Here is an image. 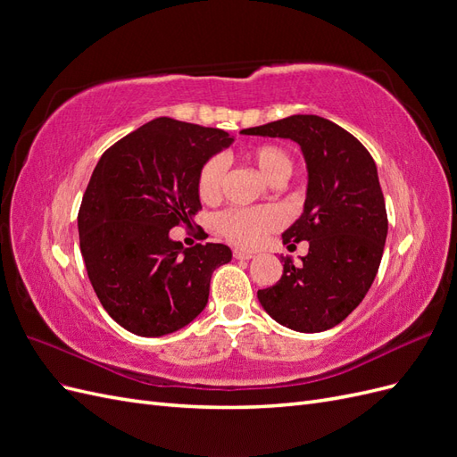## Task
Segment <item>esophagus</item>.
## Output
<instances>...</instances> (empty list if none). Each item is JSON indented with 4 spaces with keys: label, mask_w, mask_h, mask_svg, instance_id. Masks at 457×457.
<instances>
[{
    "label": "esophagus",
    "mask_w": 457,
    "mask_h": 457,
    "mask_svg": "<svg viewBox=\"0 0 457 457\" xmlns=\"http://www.w3.org/2000/svg\"><path fill=\"white\" fill-rule=\"evenodd\" d=\"M232 257L234 259H253V253H250V252H242V250H234L232 252Z\"/></svg>",
    "instance_id": "1"
}]
</instances>
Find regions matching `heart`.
I'll return each mask as SVG.
<instances>
[{
	"instance_id": "obj_1",
	"label": "heart",
	"mask_w": 457,
	"mask_h": 457,
	"mask_svg": "<svg viewBox=\"0 0 457 457\" xmlns=\"http://www.w3.org/2000/svg\"><path fill=\"white\" fill-rule=\"evenodd\" d=\"M259 175L270 185H280L294 173V158L276 143L252 145L240 152ZM225 162L219 156L207 158L196 173V195L204 204H215L223 192ZM282 227V213L276 207H228L215 217V230L227 242L240 247H255L270 232Z\"/></svg>"
}]
</instances>
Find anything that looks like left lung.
<instances>
[{"label": "left lung", "mask_w": 457, "mask_h": 457, "mask_svg": "<svg viewBox=\"0 0 457 457\" xmlns=\"http://www.w3.org/2000/svg\"><path fill=\"white\" fill-rule=\"evenodd\" d=\"M244 133L295 141L309 170L305 212L282 234L289 247L309 242V253L299 267L282 257V278L259 289V303L289 329L334 328L361 305L381 262L389 220L376 162L354 135L312 114Z\"/></svg>", "instance_id": "1"}]
</instances>
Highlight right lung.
I'll use <instances>...</instances> for the list:
<instances>
[{
    "mask_svg": "<svg viewBox=\"0 0 457 457\" xmlns=\"http://www.w3.org/2000/svg\"><path fill=\"white\" fill-rule=\"evenodd\" d=\"M230 143L223 129L158 118L96 163L78 213L79 250L101 305L131 334L160 337L195 320L213 270L230 261L223 244L183 250L170 238L195 225L196 173Z\"/></svg>",
    "mask_w": 457,
    "mask_h": 457,
    "instance_id": "1",
    "label": "right lung"
}]
</instances>
